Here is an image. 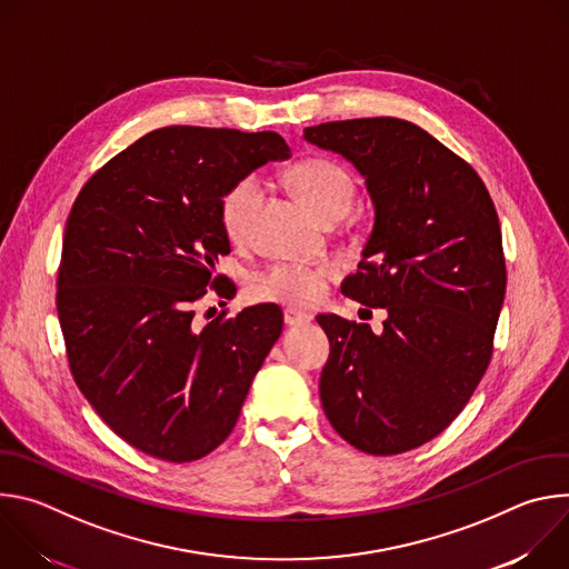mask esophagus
Segmentation results:
<instances>
[{
    "label": "esophagus",
    "instance_id": "obj_1",
    "mask_svg": "<svg viewBox=\"0 0 569 569\" xmlns=\"http://www.w3.org/2000/svg\"><path fill=\"white\" fill-rule=\"evenodd\" d=\"M283 319H286L288 327H301V323L310 321V315H306V312H301L297 308H286L283 310Z\"/></svg>",
    "mask_w": 569,
    "mask_h": 569
}]
</instances>
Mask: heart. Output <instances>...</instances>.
<instances>
[{
  "instance_id": "b5f03b06",
  "label": "heart",
  "mask_w": 569,
  "mask_h": 569,
  "mask_svg": "<svg viewBox=\"0 0 569 569\" xmlns=\"http://www.w3.org/2000/svg\"><path fill=\"white\" fill-rule=\"evenodd\" d=\"M292 184L299 196L327 220L342 218L349 211L356 193L351 171L333 157L303 159L292 173ZM263 200L266 184L254 173L240 176L224 189L218 211L222 229L231 240L240 242L252 236ZM336 272L338 270L331 263H272L250 279V290L259 299L312 306L327 295Z\"/></svg>"
}]
</instances>
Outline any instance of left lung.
<instances>
[{"mask_svg":"<svg viewBox=\"0 0 569 569\" xmlns=\"http://www.w3.org/2000/svg\"><path fill=\"white\" fill-rule=\"evenodd\" d=\"M303 139L367 182L373 229L342 292L387 310L380 336L317 315L331 342L321 408L353 448L408 452L457 419L489 369L507 290L498 211L468 161L410 121H331Z\"/></svg>","mask_w":569,"mask_h":569,"instance_id":"1","label":"left lung"}]
</instances>
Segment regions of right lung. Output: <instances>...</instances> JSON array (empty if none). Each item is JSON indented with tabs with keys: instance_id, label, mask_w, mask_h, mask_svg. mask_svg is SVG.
Wrapping results in <instances>:
<instances>
[{
	"instance_id": "add662e5",
	"label": "right lung",
	"mask_w": 569,
	"mask_h": 569,
	"mask_svg": "<svg viewBox=\"0 0 569 569\" xmlns=\"http://www.w3.org/2000/svg\"><path fill=\"white\" fill-rule=\"evenodd\" d=\"M277 132L159 128L112 157L80 189L64 227L56 308L71 376L97 415L132 448L173 463L216 450L283 331L259 303L193 323V303L231 281L224 189L288 159Z\"/></svg>"
}]
</instances>
